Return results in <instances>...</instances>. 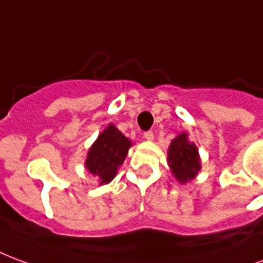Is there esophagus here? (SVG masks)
Instances as JSON below:
<instances>
[{
    "label": "esophagus",
    "mask_w": 263,
    "mask_h": 263,
    "mask_svg": "<svg viewBox=\"0 0 263 263\" xmlns=\"http://www.w3.org/2000/svg\"><path fill=\"white\" fill-rule=\"evenodd\" d=\"M144 139L148 140V141H153V140H154V134H153V132H145Z\"/></svg>",
    "instance_id": "1"
}]
</instances>
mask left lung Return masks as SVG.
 <instances>
[{
	"mask_svg": "<svg viewBox=\"0 0 263 263\" xmlns=\"http://www.w3.org/2000/svg\"><path fill=\"white\" fill-rule=\"evenodd\" d=\"M168 166L179 183H187L195 179L202 170V161L197 145L187 139V133L182 132L172 140L168 147Z\"/></svg>",
	"mask_w": 263,
	"mask_h": 263,
	"instance_id": "8db88e82",
	"label": "left lung"
}]
</instances>
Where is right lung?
Masks as SVG:
<instances>
[{
    "label": "right lung",
    "instance_id": "right-lung-1",
    "mask_svg": "<svg viewBox=\"0 0 263 263\" xmlns=\"http://www.w3.org/2000/svg\"><path fill=\"white\" fill-rule=\"evenodd\" d=\"M132 145V140L127 139L115 124L109 123L89 147L85 168L89 174L97 176L99 185H106L116 176L119 166L126 160Z\"/></svg>",
    "mask_w": 263,
    "mask_h": 263
}]
</instances>
